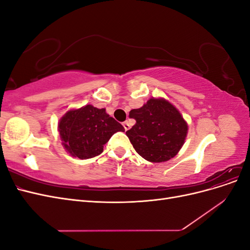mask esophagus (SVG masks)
Listing matches in <instances>:
<instances>
[{
    "label": "esophagus",
    "mask_w": 250,
    "mask_h": 250,
    "mask_svg": "<svg viewBox=\"0 0 250 250\" xmlns=\"http://www.w3.org/2000/svg\"><path fill=\"white\" fill-rule=\"evenodd\" d=\"M123 126H124V128H125V130H126V131L130 129V124L128 123L127 121H126V122H124V123H123Z\"/></svg>",
    "instance_id": "obj_1"
}]
</instances>
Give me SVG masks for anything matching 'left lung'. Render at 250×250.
Returning a JSON list of instances; mask_svg holds the SVG:
<instances>
[{
  "instance_id": "8db88e82",
  "label": "left lung",
  "mask_w": 250,
  "mask_h": 250,
  "mask_svg": "<svg viewBox=\"0 0 250 250\" xmlns=\"http://www.w3.org/2000/svg\"><path fill=\"white\" fill-rule=\"evenodd\" d=\"M137 121L126 134L135 151L145 160L162 163L174 157L183 147L188 125L180 112L164 99H150L143 107L132 109Z\"/></svg>"
}]
</instances>
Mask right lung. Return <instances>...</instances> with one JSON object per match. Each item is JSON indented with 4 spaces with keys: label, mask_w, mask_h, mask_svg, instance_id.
Here are the masks:
<instances>
[{
    "label": "right lung",
    "mask_w": 250,
    "mask_h": 250,
    "mask_svg": "<svg viewBox=\"0 0 250 250\" xmlns=\"http://www.w3.org/2000/svg\"><path fill=\"white\" fill-rule=\"evenodd\" d=\"M58 130L67 152L83 160L101 154L111 135L125 129L104 108L85 105L67 111L60 120Z\"/></svg>",
    "instance_id": "obj_1"
}]
</instances>
